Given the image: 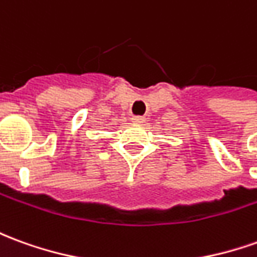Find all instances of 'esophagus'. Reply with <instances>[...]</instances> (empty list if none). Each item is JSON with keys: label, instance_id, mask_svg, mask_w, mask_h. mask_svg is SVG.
I'll list each match as a JSON object with an SVG mask.
<instances>
[{"label": "esophagus", "instance_id": "esophagus-1", "mask_svg": "<svg viewBox=\"0 0 257 257\" xmlns=\"http://www.w3.org/2000/svg\"><path fill=\"white\" fill-rule=\"evenodd\" d=\"M132 122L143 123L145 122V118H143V116H134V118H132Z\"/></svg>", "mask_w": 257, "mask_h": 257}]
</instances>
